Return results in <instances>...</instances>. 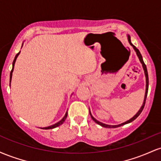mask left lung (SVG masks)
Instances as JSON below:
<instances>
[{"label": "left lung", "mask_w": 161, "mask_h": 161, "mask_svg": "<svg viewBox=\"0 0 161 161\" xmlns=\"http://www.w3.org/2000/svg\"><path fill=\"white\" fill-rule=\"evenodd\" d=\"M128 40H129V44H130V45H132V47H133V48L135 49V51H136V53H137V55H138V58H139L140 61H141V63H142V66H143L144 70H145V76H146V92H145V100H144V103H143V104H142V106L141 109H140V110H138V112L137 113V114H136V115H135V116H133V117L132 118V119H129V120H128V121L125 122V123H121V124H119V125H107V124H104V123H101V122L97 121V119H95V118H94L93 116H92V114H91V112H89V113H90V115H91L92 118V119H93V120L95 121L96 123H97V124L101 125V126H103V127H106V128H116V127H119V126H121V125H125V124H127V123H131V122H132V121H133V120H135V119H136V118H137L138 116H139L140 114H141V113L142 112V110H143L144 108H145V101H146V98H147V91H148V74H147V67H146V65H145V63H144V61H143V59H142V54H141V53H140V51H138V49L137 48V47H136V46H134L133 45H132V43H131L130 37H129V36H128Z\"/></svg>", "instance_id": "left-lung-1"}]
</instances>
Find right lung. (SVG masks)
I'll return each instance as SVG.
<instances>
[{
    "label": "right lung",
    "instance_id": "obj_1",
    "mask_svg": "<svg viewBox=\"0 0 161 161\" xmlns=\"http://www.w3.org/2000/svg\"><path fill=\"white\" fill-rule=\"evenodd\" d=\"M19 53H20V51H19V52L18 53H16V55L15 58H14V61H13V68H12V70H11V72H10V81H11V78H12V73H13V70H14V64H15V61H16V57H18V55L19 54ZM66 117H67V112L66 113L65 116H64V118H63V119H62L61 120H60V122H58V123H57L56 124H54V125H51V126H48V127H45V128H44V129H53V128H56V127L59 126V125H61V124H63V123H64V122L65 121V119H66Z\"/></svg>",
    "mask_w": 161,
    "mask_h": 161
}]
</instances>
